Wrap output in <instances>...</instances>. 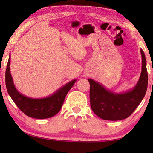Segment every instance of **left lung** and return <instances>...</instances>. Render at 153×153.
Listing matches in <instances>:
<instances>
[{"label":"left lung","mask_w":153,"mask_h":153,"mask_svg":"<svg viewBox=\"0 0 153 153\" xmlns=\"http://www.w3.org/2000/svg\"><path fill=\"white\" fill-rule=\"evenodd\" d=\"M141 53L142 70L139 80L133 89L126 93H115L93 79H88L91 108L100 118L120 120L128 118L143 99L148 88V72L145 54L142 49Z\"/></svg>","instance_id":"obj_1"}]
</instances>
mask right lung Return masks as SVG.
I'll return each mask as SVG.
<instances>
[{
  "label": "right lung",
  "mask_w": 153,
  "mask_h": 153,
  "mask_svg": "<svg viewBox=\"0 0 153 153\" xmlns=\"http://www.w3.org/2000/svg\"><path fill=\"white\" fill-rule=\"evenodd\" d=\"M10 56L5 71V84L10 97L19 108L26 116L37 119H45L55 116L60 111L65 98L76 82V79L70 81L49 97L40 99L30 98L19 93L14 86L10 74Z\"/></svg>",
  "instance_id": "obj_1"
}]
</instances>
